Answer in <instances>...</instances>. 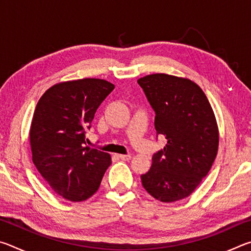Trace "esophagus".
I'll return each mask as SVG.
<instances>
[{
  "mask_svg": "<svg viewBox=\"0 0 251 251\" xmlns=\"http://www.w3.org/2000/svg\"><path fill=\"white\" fill-rule=\"evenodd\" d=\"M122 160H129L131 158L130 155H120L118 156Z\"/></svg>",
  "mask_w": 251,
  "mask_h": 251,
  "instance_id": "1",
  "label": "esophagus"
}]
</instances>
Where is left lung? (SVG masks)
I'll list each match as a JSON object with an SVG mask.
<instances>
[{"mask_svg":"<svg viewBox=\"0 0 251 251\" xmlns=\"http://www.w3.org/2000/svg\"><path fill=\"white\" fill-rule=\"evenodd\" d=\"M156 114L157 135L166 146L152 155L150 171L141 176L146 192L163 202L188 197L210 171L219 133L205 93L188 78L151 74L138 80Z\"/></svg>","mask_w":251,"mask_h":251,"instance_id":"1","label":"left lung"}]
</instances>
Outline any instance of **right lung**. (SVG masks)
<instances>
[{
    "mask_svg": "<svg viewBox=\"0 0 251 251\" xmlns=\"http://www.w3.org/2000/svg\"><path fill=\"white\" fill-rule=\"evenodd\" d=\"M115 86L83 78L54 85L36 105L29 129L32 159L55 193L83 201L100 188L110 155L85 146L99 106Z\"/></svg>",
    "mask_w": 251,
    "mask_h": 251,
    "instance_id": "1",
    "label": "right lung"
}]
</instances>
